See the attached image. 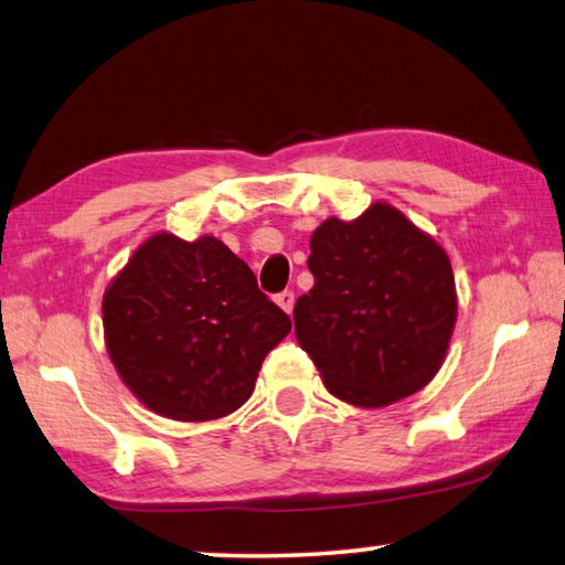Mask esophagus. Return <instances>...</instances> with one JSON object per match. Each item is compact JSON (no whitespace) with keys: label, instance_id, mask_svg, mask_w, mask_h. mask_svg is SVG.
Wrapping results in <instances>:
<instances>
[{"label":"esophagus","instance_id":"obj_1","mask_svg":"<svg viewBox=\"0 0 565 565\" xmlns=\"http://www.w3.org/2000/svg\"><path fill=\"white\" fill-rule=\"evenodd\" d=\"M275 302H278L282 310L290 315L292 312V307H295V292L292 290H282V292H278L275 295Z\"/></svg>","mask_w":565,"mask_h":565}]
</instances>
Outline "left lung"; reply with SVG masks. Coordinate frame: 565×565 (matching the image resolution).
<instances>
[{"instance_id": "8db88e82", "label": "left lung", "mask_w": 565, "mask_h": 565, "mask_svg": "<svg viewBox=\"0 0 565 565\" xmlns=\"http://www.w3.org/2000/svg\"><path fill=\"white\" fill-rule=\"evenodd\" d=\"M312 290L295 302V334L324 386L379 408L428 383L455 327V278L445 250L386 204L312 233Z\"/></svg>"}]
</instances>
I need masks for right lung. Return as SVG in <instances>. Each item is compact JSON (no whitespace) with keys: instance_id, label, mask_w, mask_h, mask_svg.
<instances>
[{"instance_id":"add662e5","label":"right lung","mask_w":565,"mask_h":565,"mask_svg":"<svg viewBox=\"0 0 565 565\" xmlns=\"http://www.w3.org/2000/svg\"><path fill=\"white\" fill-rule=\"evenodd\" d=\"M103 327L135 396L159 415L196 423L250 398L263 359L292 322L221 241L159 233L105 292Z\"/></svg>"}]
</instances>
